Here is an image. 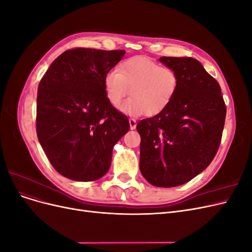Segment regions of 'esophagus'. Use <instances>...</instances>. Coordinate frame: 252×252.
I'll use <instances>...</instances> for the list:
<instances>
[{"mask_svg":"<svg viewBox=\"0 0 252 252\" xmlns=\"http://www.w3.org/2000/svg\"><path fill=\"white\" fill-rule=\"evenodd\" d=\"M129 125H130V129H135L136 127V120L133 118L129 119Z\"/></svg>","mask_w":252,"mask_h":252,"instance_id":"34e87169","label":"esophagus"}]
</instances>
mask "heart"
Returning <instances> with one entry per match:
<instances>
[{
  "instance_id": "heart-1",
  "label": "heart",
  "mask_w": 252,
  "mask_h": 252,
  "mask_svg": "<svg viewBox=\"0 0 252 252\" xmlns=\"http://www.w3.org/2000/svg\"><path fill=\"white\" fill-rule=\"evenodd\" d=\"M104 87L106 96L114 107L130 93L132 97L121 106V110L131 116L144 112L155 116L168 107L174 98L180 78L171 67L162 66L145 57H134L122 62L118 70L106 73Z\"/></svg>"
}]
</instances>
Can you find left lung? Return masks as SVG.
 I'll list each match as a JSON object with an SVG mask.
<instances>
[{"instance_id": "obj_1", "label": "left lung", "mask_w": 252, "mask_h": 252, "mask_svg": "<svg viewBox=\"0 0 252 252\" xmlns=\"http://www.w3.org/2000/svg\"><path fill=\"white\" fill-rule=\"evenodd\" d=\"M180 87L168 107L140 121V170L150 184L174 187L205 170L220 147L226 105L218 81L192 58L162 57Z\"/></svg>"}]
</instances>
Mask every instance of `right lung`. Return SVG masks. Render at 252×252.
<instances>
[{"instance_id": "right-lung-1", "label": "right lung", "mask_w": 252, "mask_h": 252, "mask_svg": "<svg viewBox=\"0 0 252 252\" xmlns=\"http://www.w3.org/2000/svg\"><path fill=\"white\" fill-rule=\"evenodd\" d=\"M124 55L125 50H66L39 84L37 139L53 168L68 179H101L110 167L114 144L130 128L104 87L106 73Z\"/></svg>"}]
</instances>
